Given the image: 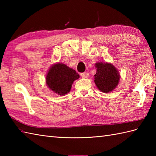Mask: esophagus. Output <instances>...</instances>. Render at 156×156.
Listing matches in <instances>:
<instances>
[{
  "instance_id": "1",
  "label": "esophagus",
  "mask_w": 156,
  "mask_h": 156,
  "mask_svg": "<svg viewBox=\"0 0 156 156\" xmlns=\"http://www.w3.org/2000/svg\"><path fill=\"white\" fill-rule=\"evenodd\" d=\"M88 76H89V74H88V72H83V73H82V74H81L82 78H88Z\"/></svg>"
}]
</instances>
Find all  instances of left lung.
<instances>
[{"label": "left lung", "mask_w": 156, "mask_h": 156, "mask_svg": "<svg viewBox=\"0 0 156 156\" xmlns=\"http://www.w3.org/2000/svg\"><path fill=\"white\" fill-rule=\"evenodd\" d=\"M97 73L94 82L97 88L102 92H109L117 87L120 74L117 69L110 63L97 62L95 64Z\"/></svg>", "instance_id": "1"}]
</instances>
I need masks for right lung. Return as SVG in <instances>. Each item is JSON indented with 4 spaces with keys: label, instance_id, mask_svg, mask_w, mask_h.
<instances>
[{
    "label": "right lung",
    "instance_id": "right-lung-1",
    "mask_svg": "<svg viewBox=\"0 0 156 156\" xmlns=\"http://www.w3.org/2000/svg\"><path fill=\"white\" fill-rule=\"evenodd\" d=\"M80 76L66 65L57 63L51 66L46 76V84L48 88L58 95H65L70 91L74 80Z\"/></svg>",
    "mask_w": 156,
    "mask_h": 156
}]
</instances>
